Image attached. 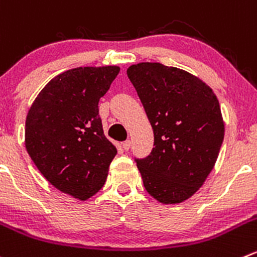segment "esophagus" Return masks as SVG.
Returning a JSON list of instances; mask_svg holds the SVG:
<instances>
[{
    "label": "esophagus",
    "mask_w": 257,
    "mask_h": 257,
    "mask_svg": "<svg viewBox=\"0 0 257 257\" xmlns=\"http://www.w3.org/2000/svg\"><path fill=\"white\" fill-rule=\"evenodd\" d=\"M121 146H123L124 151H129V148H131V141H125Z\"/></svg>",
    "instance_id": "obj_1"
}]
</instances>
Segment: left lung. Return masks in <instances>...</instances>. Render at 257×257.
<instances>
[{
    "instance_id": "8db88e82",
    "label": "left lung",
    "mask_w": 257,
    "mask_h": 257,
    "mask_svg": "<svg viewBox=\"0 0 257 257\" xmlns=\"http://www.w3.org/2000/svg\"><path fill=\"white\" fill-rule=\"evenodd\" d=\"M154 133V148L136 159L147 192L163 205L188 200L215 167L225 137L220 103L197 76L159 62L126 70Z\"/></svg>"
}]
</instances>
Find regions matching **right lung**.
Masks as SVG:
<instances>
[{
  "instance_id": "right-lung-1",
  "label": "right lung",
  "mask_w": 257,
  "mask_h": 257,
  "mask_svg": "<svg viewBox=\"0 0 257 257\" xmlns=\"http://www.w3.org/2000/svg\"><path fill=\"white\" fill-rule=\"evenodd\" d=\"M119 66H84L49 81L26 116L25 146L59 191L85 201L100 191L116 148L104 136L98 104Z\"/></svg>"
}]
</instances>
